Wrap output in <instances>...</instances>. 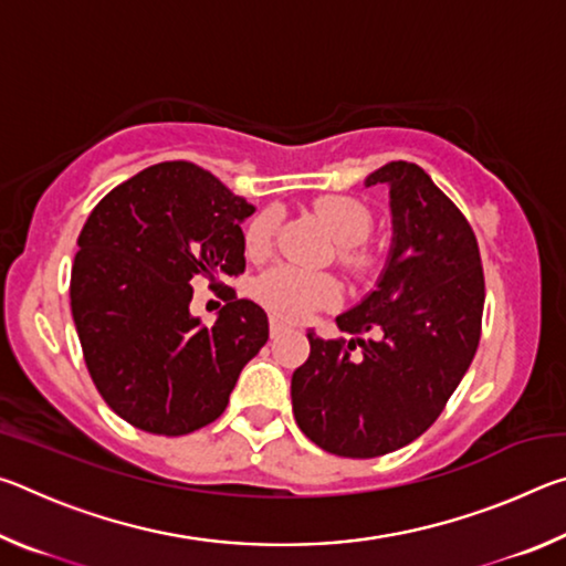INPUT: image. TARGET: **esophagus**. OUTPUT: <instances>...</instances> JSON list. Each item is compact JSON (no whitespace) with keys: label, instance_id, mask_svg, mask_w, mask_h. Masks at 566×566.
Wrapping results in <instances>:
<instances>
[{"label":"esophagus","instance_id":"esophagus-1","mask_svg":"<svg viewBox=\"0 0 566 566\" xmlns=\"http://www.w3.org/2000/svg\"><path fill=\"white\" fill-rule=\"evenodd\" d=\"M270 332H272V337H280V334L284 332V322L272 317V319H270Z\"/></svg>","mask_w":566,"mask_h":566}]
</instances>
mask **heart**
I'll return each mask as SVG.
<instances>
[{
	"label": "heart",
	"mask_w": 566,
	"mask_h": 566,
	"mask_svg": "<svg viewBox=\"0 0 566 566\" xmlns=\"http://www.w3.org/2000/svg\"><path fill=\"white\" fill-rule=\"evenodd\" d=\"M314 212L337 239V256L349 270H364L369 264L367 249L361 247L371 229L369 209L352 197H319ZM280 214L276 209H264L247 227L244 244L249 254H264L272 244ZM256 296L274 314L286 319H300L310 310L327 306L337 300V284L329 276L296 270V266H274L256 282Z\"/></svg>",
	"instance_id": "heart-1"
}]
</instances>
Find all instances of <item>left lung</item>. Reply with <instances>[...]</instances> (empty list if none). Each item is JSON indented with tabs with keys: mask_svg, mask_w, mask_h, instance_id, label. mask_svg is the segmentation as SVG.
<instances>
[{
	"mask_svg": "<svg viewBox=\"0 0 566 566\" xmlns=\"http://www.w3.org/2000/svg\"><path fill=\"white\" fill-rule=\"evenodd\" d=\"M389 187L391 247L377 286L337 317L352 339L312 329L292 375V409L324 452L371 459L424 434L474 359L484 272L472 227L424 169L389 161L364 187Z\"/></svg>",
	"mask_w": 566,
	"mask_h": 566,
	"instance_id": "obj_1",
	"label": "left lung"
}]
</instances>
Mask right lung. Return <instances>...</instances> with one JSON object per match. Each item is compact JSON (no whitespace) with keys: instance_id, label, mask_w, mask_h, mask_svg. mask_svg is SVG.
<instances>
[{"instance_id":"add662e5","label":"right lung","mask_w":566,"mask_h":566,"mask_svg":"<svg viewBox=\"0 0 566 566\" xmlns=\"http://www.w3.org/2000/svg\"><path fill=\"white\" fill-rule=\"evenodd\" d=\"M254 214L207 169L161 161L94 207L72 266V317L102 399L137 429L179 437L227 409L270 339L260 304L234 290L212 327L189 312L191 282L244 272Z\"/></svg>"}]
</instances>
